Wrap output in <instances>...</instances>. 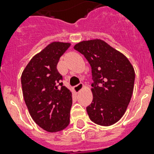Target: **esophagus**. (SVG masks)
I'll return each mask as SVG.
<instances>
[{"mask_svg":"<svg viewBox=\"0 0 154 154\" xmlns=\"http://www.w3.org/2000/svg\"><path fill=\"white\" fill-rule=\"evenodd\" d=\"M82 88H83V84H82V83H79V84L77 85L76 86H74L73 89H74V91L76 92V93H78V92H80L82 90Z\"/></svg>","mask_w":154,"mask_h":154,"instance_id":"esophagus-1","label":"esophagus"}]
</instances>
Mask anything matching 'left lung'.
Masks as SVG:
<instances>
[{
    "label": "left lung",
    "mask_w": 154,
    "mask_h": 154,
    "mask_svg": "<svg viewBox=\"0 0 154 154\" xmlns=\"http://www.w3.org/2000/svg\"><path fill=\"white\" fill-rule=\"evenodd\" d=\"M74 49L92 69L93 101L86 107L92 122L109 126L124 115L134 91L135 72L128 58L101 40L82 42Z\"/></svg>",
    "instance_id": "left-lung-1"
}]
</instances>
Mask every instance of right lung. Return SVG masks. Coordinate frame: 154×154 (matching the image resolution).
<instances>
[{"instance_id": "add662e5", "label": "right lung", "mask_w": 154, "mask_h": 154, "mask_svg": "<svg viewBox=\"0 0 154 154\" xmlns=\"http://www.w3.org/2000/svg\"><path fill=\"white\" fill-rule=\"evenodd\" d=\"M70 46L53 42L31 59L21 75L25 102L36 123L48 132H57L69 124L72 94L63 85L57 65Z\"/></svg>"}]
</instances>
